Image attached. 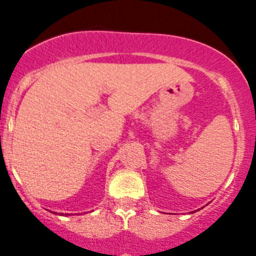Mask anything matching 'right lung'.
Instances as JSON below:
<instances>
[{
  "instance_id": "add662e5",
  "label": "right lung",
  "mask_w": 256,
  "mask_h": 256,
  "mask_svg": "<svg viewBox=\"0 0 256 256\" xmlns=\"http://www.w3.org/2000/svg\"><path fill=\"white\" fill-rule=\"evenodd\" d=\"M61 214H62V212H61ZM62 216H64V214H62ZM65 216H68V214H65Z\"/></svg>"
}]
</instances>
